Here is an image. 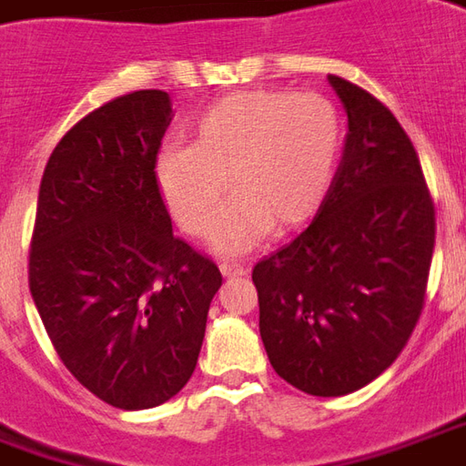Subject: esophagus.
<instances>
[{
    "instance_id": "34e87169",
    "label": "esophagus",
    "mask_w": 466,
    "mask_h": 466,
    "mask_svg": "<svg viewBox=\"0 0 466 466\" xmlns=\"http://www.w3.org/2000/svg\"><path fill=\"white\" fill-rule=\"evenodd\" d=\"M220 274L226 276V279H236V276L246 274V266L233 264V261H223V264H220Z\"/></svg>"
}]
</instances>
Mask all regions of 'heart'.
<instances>
[{
	"label": "heart",
	"instance_id": "obj_1",
	"mask_svg": "<svg viewBox=\"0 0 466 466\" xmlns=\"http://www.w3.org/2000/svg\"><path fill=\"white\" fill-rule=\"evenodd\" d=\"M192 144L165 147L154 179L192 236L213 233L219 205L239 198L215 230L220 253H246L266 233L312 220L332 187L345 147L337 106L319 93H233L192 121Z\"/></svg>",
	"mask_w": 466,
	"mask_h": 466
}]
</instances>
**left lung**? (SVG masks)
Returning <instances> with one entry per match:
<instances>
[{"mask_svg": "<svg viewBox=\"0 0 466 466\" xmlns=\"http://www.w3.org/2000/svg\"><path fill=\"white\" fill-rule=\"evenodd\" d=\"M348 137L335 182L297 238L253 266L266 355L309 396H348L390 368L419 322L434 253V202L396 116L327 76Z\"/></svg>", "mask_w": 466, "mask_h": 466, "instance_id": "left-lung-1", "label": "left lung"}]
</instances>
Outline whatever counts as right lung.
<instances>
[{"label":"right lung","instance_id":"1","mask_svg":"<svg viewBox=\"0 0 466 466\" xmlns=\"http://www.w3.org/2000/svg\"><path fill=\"white\" fill-rule=\"evenodd\" d=\"M172 116L165 91L96 108L57 141L37 195L35 307L80 386L124 410L185 388L223 284L208 256L175 238L154 179Z\"/></svg>","mask_w":466,"mask_h":466}]
</instances>
